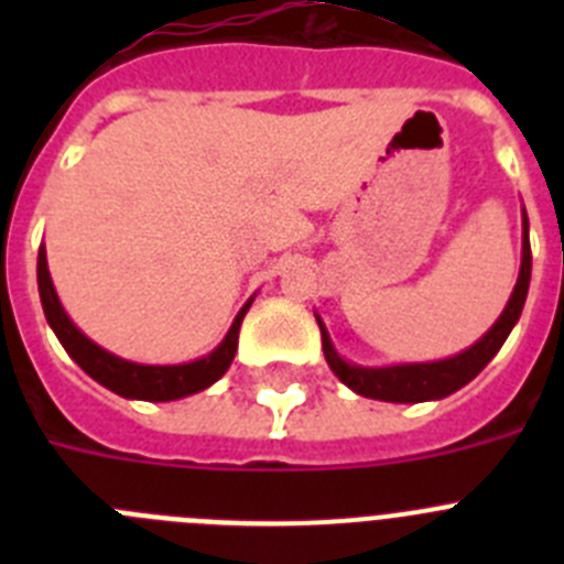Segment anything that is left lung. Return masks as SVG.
<instances>
[{
    "instance_id": "8db88e82",
    "label": "left lung",
    "mask_w": 564,
    "mask_h": 564,
    "mask_svg": "<svg viewBox=\"0 0 564 564\" xmlns=\"http://www.w3.org/2000/svg\"><path fill=\"white\" fill-rule=\"evenodd\" d=\"M528 282H531V242H528V220H525V239H522V265H520V279H517L514 293L508 299L506 311L497 318V325L475 344L468 347L466 352L455 358H446V361L435 364H401V367H383V370H367V367H356V364H347L338 358V352L333 350L327 330L318 322V330H322V350H325L327 364L330 370L341 378L352 392L364 398H376V401H392V403H417V401H432V398H446L455 390L466 387L477 372L486 367L491 358L497 356V350L502 347V341L508 338L511 327L517 325L520 318L522 305H525L528 296Z\"/></svg>"
}]
</instances>
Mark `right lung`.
Listing matches in <instances>:
<instances>
[{
  "label": "right lung",
  "mask_w": 564,
  "mask_h": 564,
  "mask_svg": "<svg viewBox=\"0 0 564 564\" xmlns=\"http://www.w3.org/2000/svg\"><path fill=\"white\" fill-rule=\"evenodd\" d=\"M39 293H42V307L47 316L50 327L56 330L58 341L64 344V350L73 356V361L87 372L89 378H96L107 390L118 392L123 398H138V401H174V398L194 395V392L212 387L223 372L231 367L234 352H237V338L242 316L248 313L251 302H248L239 316L234 318L231 330H228L226 341L212 352V356L200 358L192 364H177V367H149V364H132L123 358L112 356V352L101 350L98 344L89 341L82 330L64 313L62 302L56 296V288L50 282L47 257L44 248L39 251Z\"/></svg>",
  "instance_id": "add662e5"
}]
</instances>
